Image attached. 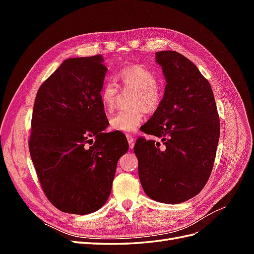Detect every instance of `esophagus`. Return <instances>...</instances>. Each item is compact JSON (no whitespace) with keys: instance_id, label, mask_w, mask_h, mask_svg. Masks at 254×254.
<instances>
[{"instance_id":"obj_1","label":"esophagus","mask_w":254,"mask_h":254,"mask_svg":"<svg viewBox=\"0 0 254 254\" xmlns=\"http://www.w3.org/2000/svg\"><path fill=\"white\" fill-rule=\"evenodd\" d=\"M126 137H127V141L129 143V147L132 149L133 148V142H134L133 136L131 134H126Z\"/></svg>"}]
</instances>
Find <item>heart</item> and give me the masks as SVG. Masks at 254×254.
I'll return each mask as SVG.
<instances>
[{
	"label": "heart",
	"mask_w": 254,
	"mask_h": 254,
	"mask_svg": "<svg viewBox=\"0 0 254 254\" xmlns=\"http://www.w3.org/2000/svg\"><path fill=\"white\" fill-rule=\"evenodd\" d=\"M123 86L134 90L130 109L121 110L109 119L110 128L121 132H133L142 124L145 111H157L163 102V89L158 83V75L147 66L133 64L123 67L118 73ZM119 93V87L113 81L105 82L99 90V101L103 108L111 111Z\"/></svg>",
	"instance_id": "b5f03b06"
}]
</instances>
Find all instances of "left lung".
<instances>
[{"instance_id": "obj_1", "label": "left lung", "mask_w": 254, "mask_h": 254, "mask_svg": "<svg viewBox=\"0 0 254 254\" xmlns=\"http://www.w3.org/2000/svg\"><path fill=\"white\" fill-rule=\"evenodd\" d=\"M166 86L163 102L146 123L144 132L162 144L137 139L144 191L152 200L177 204L193 198L210 178L216 156L220 125L210 82L180 53H156Z\"/></svg>"}]
</instances>
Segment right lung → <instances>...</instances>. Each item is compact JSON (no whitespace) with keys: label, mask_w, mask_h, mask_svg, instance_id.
<instances>
[{"label":"right lung","mask_w":254,"mask_h":254,"mask_svg":"<svg viewBox=\"0 0 254 254\" xmlns=\"http://www.w3.org/2000/svg\"><path fill=\"white\" fill-rule=\"evenodd\" d=\"M106 73L102 55L68 58L37 92L30 158L45 196L65 213L101 209L129 147L126 136L104 132L109 122L99 90Z\"/></svg>","instance_id":"1"}]
</instances>
